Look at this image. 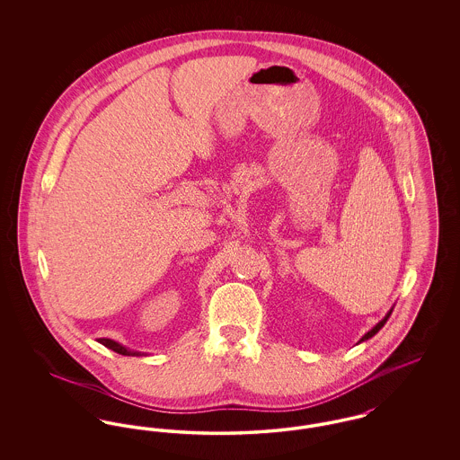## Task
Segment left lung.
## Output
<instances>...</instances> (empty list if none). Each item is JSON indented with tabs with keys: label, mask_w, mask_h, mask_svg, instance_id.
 I'll use <instances>...</instances> for the list:
<instances>
[{
	"label": "left lung",
	"mask_w": 460,
	"mask_h": 460,
	"mask_svg": "<svg viewBox=\"0 0 460 460\" xmlns=\"http://www.w3.org/2000/svg\"><path fill=\"white\" fill-rule=\"evenodd\" d=\"M392 312H394V308H392V310H390V312H388V314H386V315H385V317H383V321H379V323H377V324H376V326H374V328H372L371 331H369V332H367V334H364V336H362V340H360V341H366V340H369V338H372V336H374V334H376V332H377V331H379V329L383 328V326H385V324H386V321H388V319H390V315H392Z\"/></svg>",
	"instance_id": "obj_1"
}]
</instances>
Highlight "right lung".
<instances>
[{
    "instance_id": "1",
    "label": "right lung",
    "mask_w": 460,
    "mask_h": 460,
    "mask_svg": "<svg viewBox=\"0 0 460 460\" xmlns=\"http://www.w3.org/2000/svg\"><path fill=\"white\" fill-rule=\"evenodd\" d=\"M98 341H100L102 345H105V347L110 349V350L117 351V353H120V355H128V357H136V355H141V351L129 350V349L122 347L120 343H117V341H113V340H109V338H100Z\"/></svg>"
}]
</instances>
